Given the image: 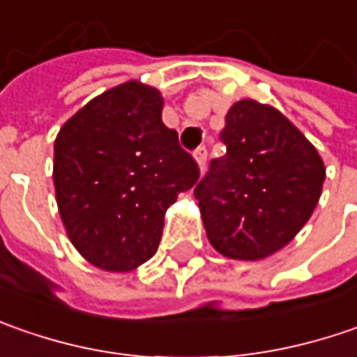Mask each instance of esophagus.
<instances>
[{"label":"esophagus","instance_id":"obj_1","mask_svg":"<svg viewBox=\"0 0 357 357\" xmlns=\"http://www.w3.org/2000/svg\"><path fill=\"white\" fill-rule=\"evenodd\" d=\"M194 160H195V163H197V167H199V169H204L206 160H208V148H206V146H199V148L195 149Z\"/></svg>","mask_w":357,"mask_h":357}]
</instances>
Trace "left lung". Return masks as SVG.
Masks as SVG:
<instances>
[{
    "label": "left lung",
    "mask_w": 357,
    "mask_h": 357,
    "mask_svg": "<svg viewBox=\"0 0 357 357\" xmlns=\"http://www.w3.org/2000/svg\"><path fill=\"white\" fill-rule=\"evenodd\" d=\"M222 142L225 155L195 188L206 236L227 259H266L312 218L326 165L278 107L250 98L227 109Z\"/></svg>",
    "instance_id": "obj_1"
}]
</instances>
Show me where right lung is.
<instances>
[{
  "label": "right lung",
  "instance_id": "obj_1",
  "mask_svg": "<svg viewBox=\"0 0 357 357\" xmlns=\"http://www.w3.org/2000/svg\"><path fill=\"white\" fill-rule=\"evenodd\" d=\"M163 96L139 79L105 89L59 128L54 188L66 234L91 266L137 270L158 252L167 208L199 178Z\"/></svg>",
  "mask_w": 357,
  "mask_h": 357
}]
</instances>
